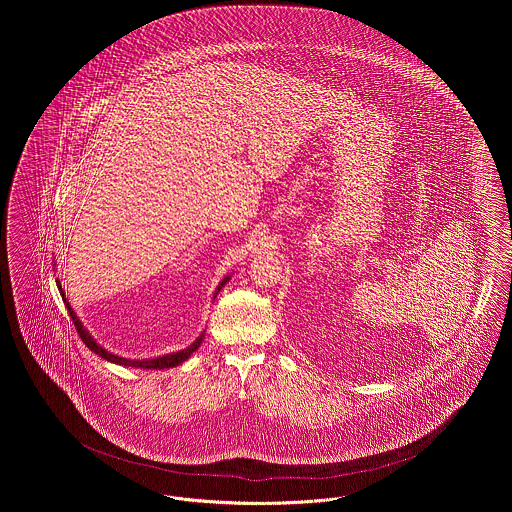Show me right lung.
Returning a JSON list of instances; mask_svg holds the SVG:
<instances>
[{
	"label": "right lung",
	"mask_w": 512,
	"mask_h": 512,
	"mask_svg": "<svg viewBox=\"0 0 512 512\" xmlns=\"http://www.w3.org/2000/svg\"><path fill=\"white\" fill-rule=\"evenodd\" d=\"M230 280V276H224L222 278V282H220L219 286H217V290H215V295L213 297H217L219 295L220 290L224 288V284ZM57 288H59V292L63 295V301H65V307L69 309V315H71V319H73L74 327H76V331H78V335H80V339L84 341V345L90 349V351H94L98 357H102L104 361H110V363H114V365L120 366H134V368H151V370H161V368H173V366L181 365V363H185L199 347H201V343H203V339H205V331L187 347V349H181V351H177V353H169V355H161V357H155V359H126V357H118V355H114V353H110V351H106L104 347H100L94 339H92V335L82 327V323H80V319L76 317V313L73 311V307H71V303H69V299H67V295H65V290L61 288V282L57 280Z\"/></svg>",
	"instance_id": "add662e5"
}]
</instances>
